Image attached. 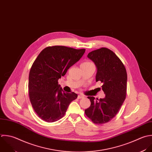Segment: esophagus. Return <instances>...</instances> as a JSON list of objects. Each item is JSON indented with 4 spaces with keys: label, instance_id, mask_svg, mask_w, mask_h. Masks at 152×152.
<instances>
[{
    "label": "esophagus",
    "instance_id": "34e87169",
    "mask_svg": "<svg viewBox=\"0 0 152 152\" xmlns=\"http://www.w3.org/2000/svg\"><path fill=\"white\" fill-rule=\"evenodd\" d=\"M84 98V96H83V95H78V96H77V98L78 99H82V98Z\"/></svg>",
    "mask_w": 152,
    "mask_h": 152
}]
</instances>
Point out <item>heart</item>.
Wrapping results in <instances>:
<instances>
[{
    "label": "heart",
    "mask_w": 152,
    "mask_h": 152,
    "mask_svg": "<svg viewBox=\"0 0 152 152\" xmlns=\"http://www.w3.org/2000/svg\"><path fill=\"white\" fill-rule=\"evenodd\" d=\"M89 63H89V62H85V63H82V64H89Z\"/></svg>",
    "instance_id": "obj_1"
}]
</instances>
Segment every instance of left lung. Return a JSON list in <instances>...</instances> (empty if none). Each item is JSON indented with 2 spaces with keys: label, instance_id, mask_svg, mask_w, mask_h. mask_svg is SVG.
Segmentation results:
<instances>
[{
  "label": "left lung",
  "instance_id": "left-lung-1",
  "mask_svg": "<svg viewBox=\"0 0 152 152\" xmlns=\"http://www.w3.org/2000/svg\"><path fill=\"white\" fill-rule=\"evenodd\" d=\"M96 66V82L101 81L104 98L95 99L88 96L91 106L85 110L86 116L95 124L111 121L119 111L126 99L127 75L124 65L111 50L102 47L88 54Z\"/></svg>",
  "mask_w": 152,
  "mask_h": 152
}]
</instances>
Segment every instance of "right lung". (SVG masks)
I'll use <instances>...</instances> for the list:
<instances>
[{"label": "right lung", "mask_w": 152, "mask_h": 152, "mask_svg": "<svg viewBox=\"0 0 152 152\" xmlns=\"http://www.w3.org/2000/svg\"><path fill=\"white\" fill-rule=\"evenodd\" d=\"M85 52V49L65 46L48 47L34 61L29 75V96L34 110L41 120L48 123L59 120L70 102L77 98L75 92L65 93L58 80Z\"/></svg>", "instance_id": "right-lung-1"}]
</instances>
